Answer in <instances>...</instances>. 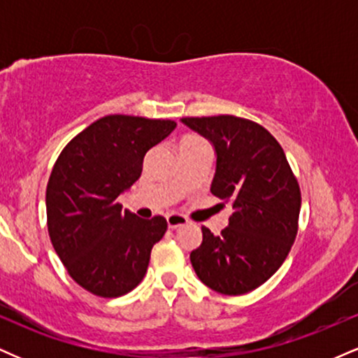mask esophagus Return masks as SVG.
<instances>
[{"instance_id":"obj_1","label":"esophagus","mask_w":358,"mask_h":358,"mask_svg":"<svg viewBox=\"0 0 358 358\" xmlns=\"http://www.w3.org/2000/svg\"><path fill=\"white\" fill-rule=\"evenodd\" d=\"M166 222H168V227L170 229H178V227H183V225L188 224L187 217L180 215V213H170V215H166Z\"/></svg>"}]
</instances>
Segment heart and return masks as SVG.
<instances>
[{
	"instance_id": "heart-1",
	"label": "heart",
	"mask_w": 358,
	"mask_h": 358,
	"mask_svg": "<svg viewBox=\"0 0 358 358\" xmlns=\"http://www.w3.org/2000/svg\"><path fill=\"white\" fill-rule=\"evenodd\" d=\"M187 138H188V136H187Z\"/></svg>"
}]
</instances>
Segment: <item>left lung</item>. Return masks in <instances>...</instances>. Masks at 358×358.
I'll list each match as a JSON object with an SVG mask.
<instances>
[{
  "instance_id": "left-lung-1",
  "label": "left lung",
  "mask_w": 358,
  "mask_h": 358,
  "mask_svg": "<svg viewBox=\"0 0 358 358\" xmlns=\"http://www.w3.org/2000/svg\"><path fill=\"white\" fill-rule=\"evenodd\" d=\"M182 122L213 145L217 166L210 192L234 208L220 236L202 227L192 266L217 293H249L281 268L296 239L298 180L276 138L257 122L229 114Z\"/></svg>"
}]
</instances>
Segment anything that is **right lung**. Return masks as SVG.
Segmentation results:
<instances>
[{"instance_id":"right-lung-1","label":"right lung","mask_w":358,"mask_h":358,"mask_svg":"<svg viewBox=\"0 0 358 358\" xmlns=\"http://www.w3.org/2000/svg\"><path fill=\"white\" fill-rule=\"evenodd\" d=\"M176 127L170 119L110 114L62 150L47 185L52 245L77 285L117 298L145 278L166 219L122 210L117 196L141 176L143 159Z\"/></svg>"}]
</instances>
